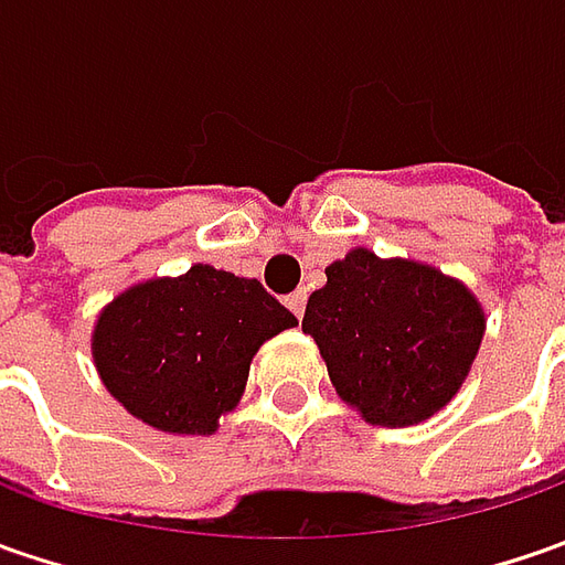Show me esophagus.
I'll return each instance as SVG.
<instances>
[{"label":"esophagus","mask_w":565,"mask_h":565,"mask_svg":"<svg viewBox=\"0 0 565 565\" xmlns=\"http://www.w3.org/2000/svg\"><path fill=\"white\" fill-rule=\"evenodd\" d=\"M286 305H289V311L295 317H305V305H308V292L305 289H298V292L286 295Z\"/></svg>","instance_id":"34e87169"}]
</instances>
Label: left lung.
Returning <instances> with one entry per match:
<instances>
[{
  "mask_svg": "<svg viewBox=\"0 0 565 565\" xmlns=\"http://www.w3.org/2000/svg\"><path fill=\"white\" fill-rule=\"evenodd\" d=\"M301 330L364 422L405 427L459 393L484 337V311L440 270L359 248L327 267Z\"/></svg>",
  "mask_w": 565,
  "mask_h": 565,
  "instance_id": "obj_1",
  "label": "left lung"
}]
</instances>
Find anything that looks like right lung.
<instances>
[{
    "label": "right lung",
    "instance_id": "right-lung-1",
    "mask_svg": "<svg viewBox=\"0 0 565 565\" xmlns=\"http://www.w3.org/2000/svg\"><path fill=\"white\" fill-rule=\"evenodd\" d=\"M295 323L257 279L194 264L119 295L97 320L94 361L135 418L210 434L242 396L254 352Z\"/></svg>",
    "mask_w": 565,
    "mask_h": 565
}]
</instances>
